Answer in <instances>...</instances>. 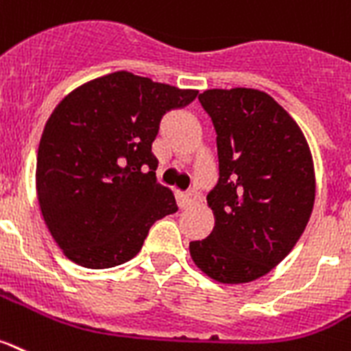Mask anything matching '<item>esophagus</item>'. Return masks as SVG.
Returning a JSON list of instances; mask_svg holds the SVG:
<instances>
[{"instance_id":"obj_1","label":"esophagus","mask_w":351,"mask_h":351,"mask_svg":"<svg viewBox=\"0 0 351 351\" xmlns=\"http://www.w3.org/2000/svg\"><path fill=\"white\" fill-rule=\"evenodd\" d=\"M197 200H199V193L195 190H190L186 193H182L181 197V204L182 208H191V206L195 204Z\"/></svg>"}]
</instances>
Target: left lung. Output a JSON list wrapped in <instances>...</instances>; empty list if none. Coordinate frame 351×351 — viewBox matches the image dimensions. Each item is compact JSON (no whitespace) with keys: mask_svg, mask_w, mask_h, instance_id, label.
<instances>
[{"mask_svg":"<svg viewBox=\"0 0 351 351\" xmlns=\"http://www.w3.org/2000/svg\"><path fill=\"white\" fill-rule=\"evenodd\" d=\"M199 101L217 131L220 178L208 193L215 227L191 241V259L218 282H250L291 252L309 221L313 156L291 115L261 90L213 88Z\"/></svg>","mask_w":351,"mask_h":351,"instance_id":"obj_1","label":"left lung"}]
</instances>
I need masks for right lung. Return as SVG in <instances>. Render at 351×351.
I'll use <instances>...</instances> for the list:
<instances>
[{
	"mask_svg": "<svg viewBox=\"0 0 351 351\" xmlns=\"http://www.w3.org/2000/svg\"><path fill=\"white\" fill-rule=\"evenodd\" d=\"M197 94L119 71L77 86L53 110L38 143L37 197L71 261L92 269L130 261L152 223L178 211L156 181L151 147L161 117Z\"/></svg>",
	"mask_w": 351,
	"mask_h": 351,
	"instance_id": "obj_1",
	"label": "right lung"
}]
</instances>
